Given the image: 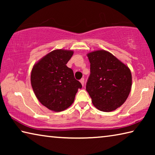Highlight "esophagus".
<instances>
[{
	"label": "esophagus",
	"mask_w": 155,
	"mask_h": 155,
	"mask_svg": "<svg viewBox=\"0 0 155 155\" xmlns=\"http://www.w3.org/2000/svg\"><path fill=\"white\" fill-rule=\"evenodd\" d=\"M80 82L81 83V85L83 86L84 85V83H85V80H84V78H81V79L80 80Z\"/></svg>",
	"instance_id": "34e87169"
}]
</instances>
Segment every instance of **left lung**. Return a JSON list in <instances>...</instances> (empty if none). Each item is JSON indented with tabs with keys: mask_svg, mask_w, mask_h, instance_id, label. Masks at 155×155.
<instances>
[{
	"mask_svg": "<svg viewBox=\"0 0 155 155\" xmlns=\"http://www.w3.org/2000/svg\"><path fill=\"white\" fill-rule=\"evenodd\" d=\"M90 76L86 90L100 111H114L124 104L132 86V75L127 65L104 50L89 52Z\"/></svg>",
	"mask_w": 155,
	"mask_h": 155,
	"instance_id": "left-lung-1",
	"label": "left lung"
}]
</instances>
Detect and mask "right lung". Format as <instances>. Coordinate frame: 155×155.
<instances>
[{"instance_id": "add662e5", "label": "right lung", "mask_w": 155, "mask_h": 155, "mask_svg": "<svg viewBox=\"0 0 155 155\" xmlns=\"http://www.w3.org/2000/svg\"><path fill=\"white\" fill-rule=\"evenodd\" d=\"M73 53L70 50H54L32 68L31 83L35 95L52 111H64L71 106L78 90L82 87L72 70L66 65Z\"/></svg>"}]
</instances>
